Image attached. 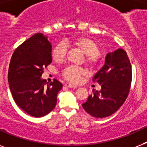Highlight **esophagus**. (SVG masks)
<instances>
[{
  "label": "esophagus",
  "instance_id": "obj_1",
  "mask_svg": "<svg viewBox=\"0 0 147 147\" xmlns=\"http://www.w3.org/2000/svg\"><path fill=\"white\" fill-rule=\"evenodd\" d=\"M65 86L66 88H77L76 85L70 84V83H66V84H65Z\"/></svg>",
  "mask_w": 147,
  "mask_h": 147
}]
</instances>
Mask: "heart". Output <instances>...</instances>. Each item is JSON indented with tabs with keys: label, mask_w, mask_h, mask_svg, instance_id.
Wrapping results in <instances>:
<instances>
[{
	"label": "heart",
	"mask_w": 147,
	"mask_h": 147,
	"mask_svg": "<svg viewBox=\"0 0 147 147\" xmlns=\"http://www.w3.org/2000/svg\"><path fill=\"white\" fill-rule=\"evenodd\" d=\"M66 43L72 47L78 48L85 53V63L91 68H95L98 65L99 58V47L95 41L91 38L85 36H78L69 39ZM66 47L62 43H59L52 51V57L53 60L57 62H62L66 56ZM85 74V71L82 68L74 65L67 66L62 71V76L70 82L77 83L81 79V77Z\"/></svg>",
	"instance_id": "b5f03b06"
}]
</instances>
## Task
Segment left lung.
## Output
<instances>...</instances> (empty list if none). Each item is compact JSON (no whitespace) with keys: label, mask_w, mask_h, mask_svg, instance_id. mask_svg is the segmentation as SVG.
<instances>
[{"label":"left lung","mask_w":147,"mask_h":147,"mask_svg":"<svg viewBox=\"0 0 147 147\" xmlns=\"http://www.w3.org/2000/svg\"><path fill=\"white\" fill-rule=\"evenodd\" d=\"M101 86L100 91L93 94L82 104L90 115L103 118L111 115L123 105L130 92L132 69L127 53L118 49L107 54L104 66L93 78Z\"/></svg>","instance_id":"left-lung-1"}]
</instances>
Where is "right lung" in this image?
Segmentation results:
<instances>
[{
    "label": "right lung",
    "instance_id": "right-lung-1",
    "mask_svg": "<svg viewBox=\"0 0 147 147\" xmlns=\"http://www.w3.org/2000/svg\"><path fill=\"white\" fill-rule=\"evenodd\" d=\"M52 45L42 33H36L13 52L8 70L13 98L24 111L40 117L53 111L62 84L56 79L46 85L41 76L52 62Z\"/></svg>",
    "mask_w": 147,
    "mask_h": 147
}]
</instances>
